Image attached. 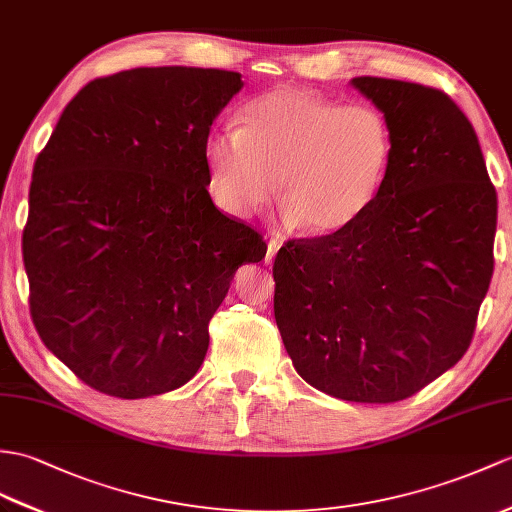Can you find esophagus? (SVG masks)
<instances>
[{
  "mask_svg": "<svg viewBox=\"0 0 512 512\" xmlns=\"http://www.w3.org/2000/svg\"><path fill=\"white\" fill-rule=\"evenodd\" d=\"M277 251H279V242H275V240H270L268 242V251H266V264H272V259H275V255H277Z\"/></svg>",
  "mask_w": 512,
  "mask_h": 512,
  "instance_id": "esophagus-1",
  "label": "esophagus"
}]
</instances>
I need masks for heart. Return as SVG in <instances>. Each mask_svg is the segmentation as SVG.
Here are the masks:
<instances>
[{"instance_id":"1","label":"heart","mask_w":512,"mask_h":512,"mask_svg":"<svg viewBox=\"0 0 512 512\" xmlns=\"http://www.w3.org/2000/svg\"><path fill=\"white\" fill-rule=\"evenodd\" d=\"M392 150L395 137L382 111L279 87L246 106L242 128L211 130L205 163L211 196L227 216H255L275 198L279 178L285 222L329 237L375 205Z\"/></svg>"}]
</instances>
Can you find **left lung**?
Masks as SVG:
<instances>
[{
	"label": "left lung",
	"mask_w": 512,
	"mask_h": 512,
	"mask_svg": "<svg viewBox=\"0 0 512 512\" xmlns=\"http://www.w3.org/2000/svg\"><path fill=\"white\" fill-rule=\"evenodd\" d=\"M351 85L392 128L390 172L353 227L279 248L275 320L307 384L392 403L467 353L493 277L497 194L447 93L373 76Z\"/></svg>",
	"instance_id": "1"
}]
</instances>
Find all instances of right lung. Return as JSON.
Here are the masks:
<instances>
[{"label":"right lung","mask_w":512,"mask_h":512,"mask_svg":"<svg viewBox=\"0 0 512 512\" xmlns=\"http://www.w3.org/2000/svg\"><path fill=\"white\" fill-rule=\"evenodd\" d=\"M244 87L227 69L137 67L87 82L34 161L23 264L43 344L104 395L196 375L235 270L266 257L207 192L205 139Z\"/></svg>","instance_id":"add662e5"}]
</instances>
